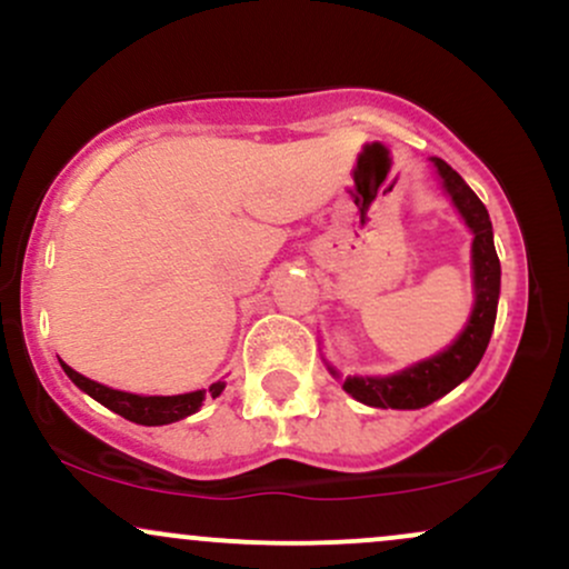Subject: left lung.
<instances>
[{"label":"left lung","instance_id":"left-lung-1","mask_svg":"<svg viewBox=\"0 0 569 569\" xmlns=\"http://www.w3.org/2000/svg\"><path fill=\"white\" fill-rule=\"evenodd\" d=\"M439 176L443 179L449 198L462 213L466 224L473 232V289L476 305L462 335L449 345L439 356L426 358L415 367L398 371L390 377H348L342 388L367 403V407L380 409H420L433 403L436 398L447 396L449 390L457 388L471 371L479 367L485 356L489 337L495 329V316H498V297H500V259L495 251L492 240V221L485 202L476 198L471 187L462 181V176L452 166L433 158ZM331 375H337L331 369Z\"/></svg>","mask_w":569,"mask_h":569}]
</instances>
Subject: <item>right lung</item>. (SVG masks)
I'll return each mask as SVG.
<instances>
[{
    "mask_svg": "<svg viewBox=\"0 0 569 569\" xmlns=\"http://www.w3.org/2000/svg\"><path fill=\"white\" fill-rule=\"evenodd\" d=\"M63 371L69 375V380L77 388L84 390L90 398H96L98 403H103L107 409H112L114 415L126 417L130 422H139V426H168V422L181 420V417L194 415L206 401V396L217 398L224 390V382H213L208 390H194V393H181V396H136V393H122V390H112L107 385L88 380L80 371H74L67 363H61Z\"/></svg>",
    "mask_w": 569,
    "mask_h": 569,
    "instance_id": "right-lung-1",
    "label": "right lung"
}]
</instances>
